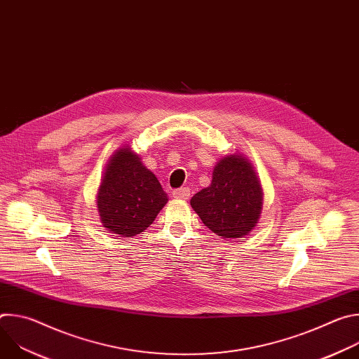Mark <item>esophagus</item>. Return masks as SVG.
I'll return each instance as SVG.
<instances>
[{
	"label": "esophagus",
	"mask_w": 359,
	"mask_h": 359,
	"mask_svg": "<svg viewBox=\"0 0 359 359\" xmlns=\"http://www.w3.org/2000/svg\"><path fill=\"white\" fill-rule=\"evenodd\" d=\"M173 197L175 198H180V200H187L190 197V189L189 187H182V189H176L173 191Z\"/></svg>",
	"instance_id": "esophagus-1"
}]
</instances>
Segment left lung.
I'll list each match as a JSON object with an SVG mask.
<instances>
[{"label": "left lung", "instance_id": "left-lung-1", "mask_svg": "<svg viewBox=\"0 0 359 359\" xmlns=\"http://www.w3.org/2000/svg\"><path fill=\"white\" fill-rule=\"evenodd\" d=\"M190 206L204 226L222 238H241L255 229L263 210L257 172L241 153H229L215 165L210 186L196 193Z\"/></svg>", "mask_w": 359, "mask_h": 359}]
</instances>
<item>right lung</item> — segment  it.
Masks as SVG:
<instances>
[{
	"mask_svg": "<svg viewBox=\"0 0 359 359\" xmlns=\"http://www.w3.org/2000/svg\"><path fill=\"white\" fill-rule=\"evenodd\" d=\"M168 194L129 144L119 147L105 168L96 193L102 226L119 237H133L155 222Z\"/></svg>",
	"mask_w": 359,
	"mask_h": 359,
	"instance_id": "obj_1",
	"label": "right lung"
}]
</instances>
